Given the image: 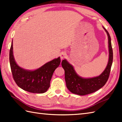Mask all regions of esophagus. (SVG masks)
I'll list each match as a JSON object with an SVG mask.
<instances>
[{
    "label": "esophagus",
    "instance_id": "1",
    "mask_svg": "<svg viewBox=\"0 0 122 122\" xmlns=\"http://www.w3.org/2000/svg\"><path fill=\"white\" fill-rule=\"evenodd\" d=\"M66 54L65 53H64V52L61 53V55H60L61 59H63L66 57Z\"/></svg>",
    "mask_w": 122,
    "mask_h": 122
}]
</instances>
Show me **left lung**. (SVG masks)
<instances>
[{"instance_id": "8db88e82", "label": "left lung", "mask_w": 122, "mask_h": 122, "mask_svg": "<svg viewBox=\"0 0 122 122\" xmlns=\"http://www.w3.org/2000/svg\"><path fill=\"white\" fill-rule=\"evenodd\" d=\"M103 28L107 35L109 55L107 66L101 75L92 78H82L77 74L74 67L66 59H64L61 62V66L65 70L67 88L72 93L80 96L90 94L99 90L107 82L113 62V50L109 32L104 26Z\"/></svg>"}]
</instances>
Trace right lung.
I'll list each match as a JSON object with an SVG mask.
<instances>
[{"label":"right lung","instance_id":"1","mask_svg":"<svg viewBox=\"0 0 122 122\" xmlns=\"http://www.w3.org/2000/svg\"><path fill=\"white\" fill-rule=\"evenodd\" d=\"M12 41L9 52V61L13 78L17 85L23 90L34 93L45 92L50 86L54 71L60 65V57L47 62L36 70L21 68L15 61Z\"/></svg>","mask_w":122,"mask_h":122}]
</instances>
